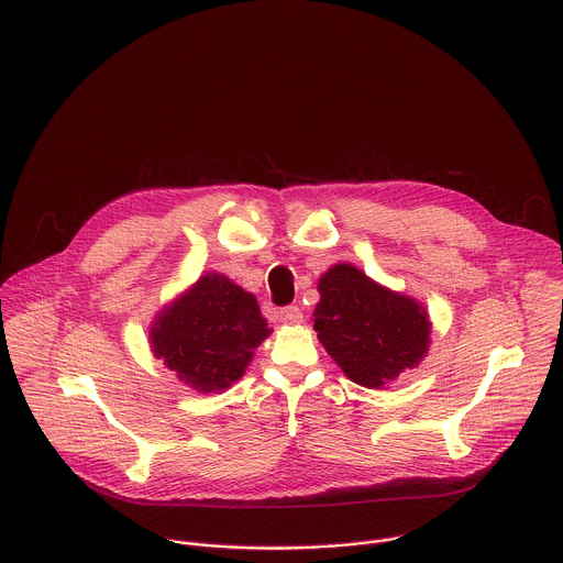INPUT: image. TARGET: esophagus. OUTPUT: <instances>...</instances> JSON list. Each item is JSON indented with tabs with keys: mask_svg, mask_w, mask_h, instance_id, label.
<instances>
[{
	"mask_svg": "<svg viewBox=\"0 0 563 563\" xmlns=\"http://www.w3.org/2000/svg\"><path fill=\"white\" fill-rule=\"evenodd\" d=\"M279 319L284 323H299L303 319V312H301L299 306H286V308L279 310Z\"/></svg>",
	"mask_w": 563,
	"mask_h": 563,
	"instance_id": "obj_1",
	"label": "esophagus"
}]
</instances>
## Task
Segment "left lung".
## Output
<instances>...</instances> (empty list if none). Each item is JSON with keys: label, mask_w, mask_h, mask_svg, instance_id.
<instances>
[{"label": "left lung", "mask_w": 563, "mask_h": 563, "mask_svg": "<svg viewBox=\"0 0 563 563\" xmlns=\"http://www.w3.org/2000/svg\"><path fill=\"white\" fill-rule=\"evenodd\" d=\"M314 330L347 378L380 387L418 365L429 347V319L413 299L374 284L350 264L319 279Z\"/></svg>", "instance_id": "1"}]
</instances>
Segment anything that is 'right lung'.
<instances>
[{
  "label": "right lung",
  "mask_w": 563,
  "mask_h": 563,
  "mask_svg": "<svg viewBox=\"0 0 563 563\" xmlns=\"http://www.w3.org/2000/svg\"><path fill=\"white\" fill-rule=\"evenodd\" d=\"M268 334L257 299L211 273L158 314L152 347L185 385L207 394L238 380Z\"/></svg>",
  "instance_id": "right-lung-1"
}]
</instances>
